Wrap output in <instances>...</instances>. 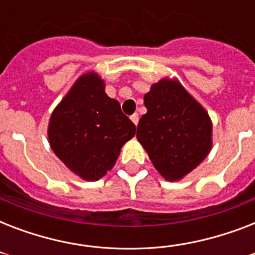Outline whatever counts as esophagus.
Returning a JSON list of instances; mask_svg holds the SVG:
<instances>
[{
  "instance_id": "obj_1",
  "label": "esophagus",
  "mask_w": 255,
  "mask_h": 255,
  "mask_svg": "<svg viewBox=\"0 0 255 255\" xmlns=\"http://www.w3.org/2000/svg\"><path fill=\"white\" fill-rule=\"evenodd\" d=\"M131 120L132 123L135 124V126H137V123H139V115H137V114H133V115L131 116Z\"/></svg>"
}]
</instances>
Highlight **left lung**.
Instances as JSON below:
<instances>
[{"mask_svg": "<svg viewBox=\"0 0 255 255\" xmlns=\"http://www.w3.org/2000/svg\"><path fill=\"white\" fill-rule=\"evenodd\" d=\"M147 114L137 124V141L168 181H178L209 155L212 120L176 78H163L144 95Z\"/></svg>", "mask_w": 255, "mask_h": 255, "instance_id": "1", "label": "left lung"}]
</instances>
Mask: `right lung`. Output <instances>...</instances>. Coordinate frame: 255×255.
<instances>
[{
	"mask_svg": "<svg viewBox=\"0 0 255 255\" xmlns=\"http://www.w3.org/2000/svg\"><path fill=\"white\" fill-rule=\"evenodd\" d=\"M95 71L82 74L50 116L47 137L54 153L74 174L96 181L112 169L136 127L104 91Z\"/></svg>",
	"mask_w": 255,
	"mask_h": 255,
	"instance_id": "right-lung-1",
	"label": "right lung"
}]
</instances>
